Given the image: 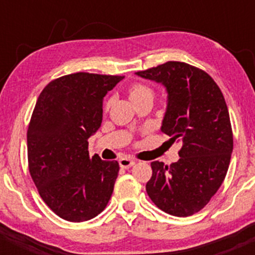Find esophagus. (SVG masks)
Returning <instances> with one entry per match:
<instances>
[{
    "label": "esophagus",
    "instance_id": "esophagus-1",
    "mask_svg": "<svg viewBox=\"0 0 255 255\" xmlns=\"http://www.w3.org/2000/svg\"><path fill=\"white\" fill-rule=\"evenodd\" d=\"M119 163H120V166H121V168L128 169V168H130V166H133L134 164H135V160L130 159V158L125 157V158H121V159L119 160Z\"/></svg>",
    "mask_w": 255,
    "mask_h": 255
}]
</instances>
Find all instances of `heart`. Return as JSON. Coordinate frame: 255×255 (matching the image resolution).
I'll return each instance as SVG.
<instances>
[{"instance_id": "obj_1", "label": "heart", "mask_w": 255, "mask_h": 255, "mask_svg": "<svg viewBox=\"0 0 255 255\" xmlns=\"http://www.w3.org/2000/svg\"><path fill=\"white\" fill-rule=\"evenodd\" d=\"M128 97H129L130 102L134 105H137L145 101H152L153 102L154 98V91L151 89L147 85L141 84V83H135L131 84L129 87H128ZM111 101H108L107 104H105V109L110 107Z\"/></svg>"}]
</instances>
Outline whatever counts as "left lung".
I'll return each mask as SVG.
<instances>
[{
    "label": "left lung",
    "mask_w": 255,
    "mask_h": 255,
    "mask_svg": "<svg viewBox=\"0 0 255 255\" xmlns=\"http://www.w3.org/2000/svg\"><path fill=\"white\" fill-rule=\"evenodd\" d=\"M135 74L165 87L160 129L181 144L177 162L151 163L146 192L169 215H194L216 194L229 168L234 141L223 93L206 72L184 62L169 61Z\"/></svg>",
    "instance_id": "left-lung-1"
}]
</instances>
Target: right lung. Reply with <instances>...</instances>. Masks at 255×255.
Here are the masks:
<instances>
[{"label": "right lung", "instance_id": "1", "mask_svg": "<svg viewBox=\"0 0 255 255\" xmlns=\"http://www.w3.org/2000/svg\"><path fill=\"white\" fill-rule=\"evenodd\" d=\"M125 77L74 73L55 79L37 99L27 129L28 170L44 203L69 222L105 209L120 166L90 158L89 137L103 119V98Z\"/></svg>", "mask_w": 255, "mask_h": 255}]
</instances>
